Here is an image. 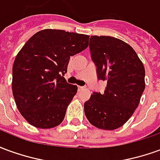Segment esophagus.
<instances>
[{
  "label": "esophagus",
  "mask_w": 160,
  "mask_h": 160,
  "mask_svg": "<svg viewBox=\"0 0 160 160\" xmlns=\"http://www.w3.org/2000/svg\"><path fill=\"white\" fill-rule=\"evenodd\" d=\"M84 89H85V87H78V91H79V92H82Z\"/></svg>",
  "instance_id": "1"
}]
</instances>
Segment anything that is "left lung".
Returning <instances> with one entry per match:
<instances>
[{
	"label": "left lung",
	"instance_id": "8db88e82",
	"mask_svg": "<svg viewBox=\"0 0 160 160\" xmlns=\"http://www.w3.org/2000/svg\"><path fill=\"white\" fill-rule=\"evenodd\" d=\"M92 58L98 80L107 82L104 93L93 92L84 104L92 125L104 130L122 127L134 114L145 90V68L128 43L113 37L91 36Z\"/></svg>",
	"mask_w": 160,
	"mask_h": 160
}]
</instances>
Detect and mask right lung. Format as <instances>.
I'll list each match as a JSON object with an SVG mask.
<instances>
[{
    "instance_id": "add662e5",
    "label": "right lung",
    "mask_w": 160,
    "mask_h": 160,
    "mask_svg": "<svg viewBox=\"0 0 160 160\" xmlns=\"http://www.w3.org/2000/svg\"><path fill=\"white\" fill-rule=\"evenodd\" d=\"M89 36L44 29L35 33L16 56L12 90L18 110L31 125L52 128L62 123L78 87L67 83L71 56L88 47Z\"/></svg>"
}]
</instances>
